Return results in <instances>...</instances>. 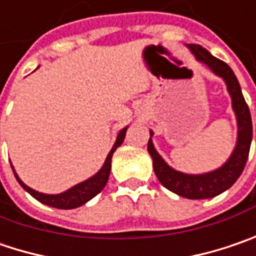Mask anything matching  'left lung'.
<instances>
[{"label": "left lung", "mask_w": 256, "mask_h": 256, "mask_svg": "<svg viewBox=\"0 0 256 256\" xmlns=\"http://www.w3.org/2000/svg\"><path fill=\"white\" fill-rule=\"evenodd\" d=\"M190 50L196 56L197 60L206 64L216 75L224 80L228 91L232 97L233 112L238 120V142L233 149V154L224 165L212 172L202 175H190L175 171L164 159L160 158L156 149L154 148L152 138L148 142V152L150 154L154 160V171L158 176L159 182L175 194L191 198V200H202L212 198L222 194L228 188H230L236 182L244 171L246 160H248L250 142H252V120L249 107L242 96L240 85L238 78L234 76L230 66L214 58L208 50H206L200 44H188ZM154 133L150 132V136Z\"/></svg>", "instance_id": "left-lung-1"}]
</instances>
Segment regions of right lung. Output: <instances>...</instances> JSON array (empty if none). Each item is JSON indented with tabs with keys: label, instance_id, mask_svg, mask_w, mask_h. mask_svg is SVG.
Masks as SVG:
<instances>
[{
	"label": "right lung",
	"instance_id": "obj_1",
	"mask_svg": "<svg viewBox=\"0 0 256 256\" xmlns=\"http://www.w3.org/2000/svg\"><path fill=\"white\" fill-rule=\"evenodd\" d=\"M126 130L128 128H122L117 134V139H116V143L112 148L110 154L107 155L106 158V162L102 165V168L98 171L94 176L88 178L86 181L84 182H80L76 186H74L72 188H69L68 191L65 192H60V194H43V192H38V191H34L33 188H30L28 186H26L23 181L18 178V175L16 174L12 165V171H14V175L17 178V181L20 182V186L30 194L33 196L36 200H38L40 203L46 204V206H50V207H54V208H76L80 206H82L86 202H90L92 197H96L98 192H101V190L106 187L107 181H108V176H110V171H112V156L116 152V149L123 143L124 140V136H126Z\"/></svg>",
	"mask_w": 256,
	"mask_h": 256
}]
</instances>
